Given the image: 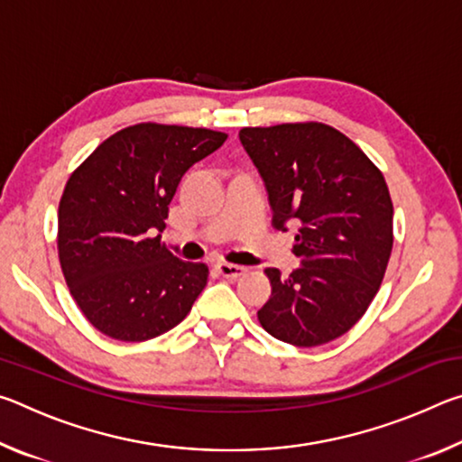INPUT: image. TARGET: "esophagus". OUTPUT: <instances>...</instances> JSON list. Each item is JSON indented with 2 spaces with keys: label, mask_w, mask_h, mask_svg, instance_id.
<instances>
[{
  "label": "esophagus",
  "mask_w": 462,
  "mask_h": 462,
  "mask_svg": "<svg viewBox=\"0 0 462 462\" xmlns=\"http://www.w3.org/2000/svg\"><path fill=\"white\" fill-rule=\"evenodd\" d=\"M216 269L222 277H228V279H236L240 275H245V271H246L245 267H240V264H232V263H224V261L217 263Z\"/></svg>",
  "instance_id": "1"
}]
</instances>
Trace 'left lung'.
I'll list each match as a JSON object with an SVG mask.
<instances>
[{
    "label": "left lung",
    "instance_id": "1",
    "mask_svg": "<svg viewBox=\"0 0 462 462\" xmlns=\"http://www.w3.org/2000/svg\"><path fill=\"white\" fill-rule=\"evenodd\" d=\"M240 144L269 193L273 226H295L289 277L267 269L271 297L259 322L295 346H318L363 318L393 246V203L381 171L326 124L242 128Z\"/></svg>",
    "mask_w": 462,
    "mask_h": 462
}]
</instances>
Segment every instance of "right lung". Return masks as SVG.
I'll list each match as a JSON object with an SVG mask.
<instances>
[{
  "label": "right lung",
  "instance_id": "add662e5",
  "mask_svg": "<svg viewBox=\"0 0 462 462\" xmlns=\"http://www.w3.org/2000/svg\"><path fill=\"white\" fill-rule=\"evenodd\" d=\"M228 138L136 124L104 140L69 177L59 206V259L83 316L109 338L140 342L189 314L203 263L177 259L161 234L181 177Z\"/></svg>",
  "mask_w": 462,
  "mask_h": 462
}]
</instances>
